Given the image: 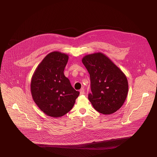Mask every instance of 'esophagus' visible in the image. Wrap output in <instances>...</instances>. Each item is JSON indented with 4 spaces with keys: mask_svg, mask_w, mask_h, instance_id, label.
I'll list each match as a JSON object with an SVG mask.
<instances>
[{
    "mask_svg": "<svg viewBox=\"0 0 157 157\" xmlns=\"http://www.w3.org/2000/svg\"><path fill=\"white\" fill-rule=\"evenodd\" d=\"M85 94V90L83 88H81L80 90V95H84Z\"/></svg>",
    "mask_w": 157,
    "mask_h": 157,
    "instance_id": "esophagus-1",
    "label": "esophagus"
}]
</instances>
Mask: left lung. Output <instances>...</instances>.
Segmentation results:
<instances>
[{
	"instance_id": "1",
	"label": "left lung",
	"mask_w": 157,
	"mask_h": 157,
	"mask_svg": "<svg viewBox=\"0 0 157 157\" xmlns=\"http://www.w3.org/2000/svg\"><path fill=\"white\" fill-rule=\"evenodd\" d=\"M82 62L89 72L92 93L88 99L104 114L117 111L125 102L128 85L125 74L102 53L85 56Z\"/></svg>"
}]
</instances>
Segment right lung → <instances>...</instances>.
<instances>
[{
	"label": "right lung",
	"instance_id": "1",
	"mask_svg": "<svg viewBox=\"0 0 157 157\" xmlns=\"http://www.w3.org/2000/svg\"><path fill=\"white\" fill-rule=\"evenodd\" d=\"M69 56L60 52L48 54L32 77L30 90L33 100L49 117H61L73 108L79 95L63 74Z\"/></svg>",
	"mask_w": 157,
	"mask_h": 157
}]
</instances>
